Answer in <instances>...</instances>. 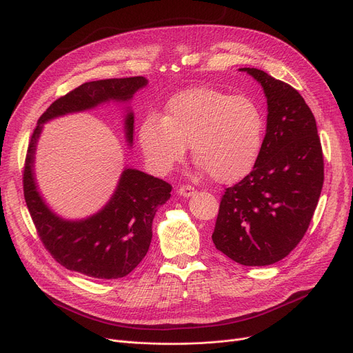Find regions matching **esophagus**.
Masks as SVG:
<instances>
[{
    "instance_id": "34e87169",
    "label": "esophagus",
    "mask_w": 353,
    "mask_h": 353,
    "mask_svg": "<svg viewBox=\"0 0 353 353\" xmlns=\"http://www.w3.org/2000/svg\"><path fill=\"white\" fill-rule=\"evenodd\" d=\"M177 193L180 196H183V197H190V196H193L196 193V190H194L193 186H189V184H183V186H180L177 189Z\"/></svg>"
}]
</instances>
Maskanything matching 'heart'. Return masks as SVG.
<instances>
[{
    "label": "heart",
    "mask_w": 353,
    "mask_h": 353,
    "mask_svg": "<svg viewBox=\"0 0 353 353\" xmlns=\"http://www.w3.org/2000/svg\"><path fill=\"white\" fill-rule=\"evenodd\" d=\"M263 132L262 110L250 97L196 87L167 101L163 119H144L139 140L147 161L159 173L181 161L190 144L193 160L210 179L230 184L254 167Z\"/></svg>",
    "instance_id": "1"
}]
</instances>
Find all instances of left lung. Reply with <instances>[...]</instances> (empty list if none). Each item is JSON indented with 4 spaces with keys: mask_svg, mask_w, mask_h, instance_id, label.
Returning a JSON list of instances; mask_svg holds the SVG:
<instances>
[{
    "mask_svg": "<svg viewBox=\"0 0 353 353\" xmlns=\"http://www.w3.org/2000/svg\"><path fill=\"white\" fill-rule=\"evenodd\" d=\"M261 83L268 124L253 170L220 200L217 250L243 266L286 257L305 236L323 186L316 120L298 90L257 68H240Z\"/></svg>",
    "mask_w": 353,
    "mask_h": 353,
    "instance_id": "1",
    "label": "left lung"
}]
</instances>
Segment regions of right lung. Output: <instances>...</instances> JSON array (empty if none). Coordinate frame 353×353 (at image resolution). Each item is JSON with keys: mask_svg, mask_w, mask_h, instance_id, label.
I'll use <instances>...</instances> for the list:
<instances>
[{"mask_svg": "<svg viewBox=\"0 0 353 353\" xmlns=\"http://www.w3.org/2000/svg\"><path fill=\"white\" fill-rule=\"evenodd\" d=\"M144 77L108 79L84 83L55 100L39 119L31 136L23 174L24 199L44 248L61 266L94 279H119L132 272L152 242V225L157 209L170 199L172 186L136 169L121 173L107 205L87 219L59 217L37 190L34 154L43 124L51 119L90 110L101 103L130 101L147 85ZM134 114L127 110L125 139L133 143Z\"/></svg>", "mask_w": 353, "mask_h": 353, "instance_id": "right-lung-1", "label": "right lung"}]
</instances>
